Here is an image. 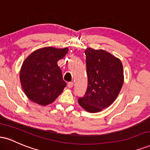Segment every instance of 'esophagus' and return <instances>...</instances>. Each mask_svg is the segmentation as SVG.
<instances>
[{
  "mask_svg": "<svg viewBox=\"0 0 150 150\" xmlns=\"http://www.w3.org/2000/svg\"><path fill=\"white\" fill-rule=\"evenodd\" d=\"M73 82H68V87H69V88H72V87H73Z\"/></svg>",
  "mask_w": 150,
  "mask_h": 150,
  "instance_id": "34e87169",
  "label": "esophagus"
}]
</instances>
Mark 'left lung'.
Instances as JSON below:
<instances>
[{
  "label": "left lung",
  "instance_id": "left-lung-1",
  "mask_svg": "<svg viewBox=\"0 0 150 150\" xmlns=\"http://www.w3.org/2000/svg\"><path fill=\"white\" fill-rule=\"evenodd\" d=\"M88 87L78 103L85 111L97 113L109 106L119 94L124 82L123 64L103 49L85 50Z\"/></svg>",
  "mask_w": 150,
  "mask_h": 150
}]
</instances>
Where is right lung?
<instances>
[{"label":"right lung","mask_w":150,"mask_h":150,"mask_svg":"<svg viewBox=\"0 0 150 150\" xmlns=\"http://www.w3.org/2000/svg\"><path fill=\"white\" fill-rule=\"evenodd\" d=\"M68 48H41L30 53L22 63L20 72L22 88L27 98L41 106L51 104L66 86L58 61Z\"/></svg>","instance_id":"1"}]
</instances>
